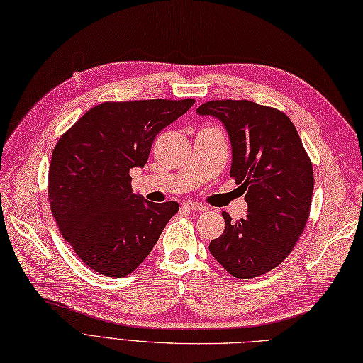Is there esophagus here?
<instances>
[{
  "instance_id": "obj_1",
  "label": "esophagus",
  "mask_w": 363,
  "mask_h": 363,
  "mask_svg": "<svg viewBox=\"0 0 363 363\" xmlns=\"http://www.w3.org/2000/svg\"><path fill=\"white\" fill-rule=\"evenodd\" d=\"M183 207L186 211H192V212H204L206 211V206L201 203H195V201H186L183 204Z\"/></svg>"
}]
</instances>
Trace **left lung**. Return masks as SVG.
I'll list each match as a JSON object with an SVG mask.
<instances>
[{
  "label": "left lung",
  "mask_w": 363,
  "mask_h": 363,
  "mask_svg": "<svg viewBox=\"0 0 363 363\" xmlns=\"http://www.w3.org/2000/svg\"><path fill=\"white\" fill-rule=\"evenodd\" d=\"M196 113L218 118L232 144L230 177L245 192L248 213L211 240L212 256L236 279H255L289 256L309 218L313 168L283 112L248 100H215Z\"/></svg>",
  "instance_id": "8db88e82"
}]
</instances>
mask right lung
Masks as SVG:
<instances>
[{
	"label": "right lung",
	"mask_w": 363,
	"mask_h": 363,
	"mask_svg": "<svg viewBox=\"0 0 363 363\" xmlns=\"http://www.w3.org/2000/svg\"><path fill=\"white\" fill-rule=\"evenodd\" d=\"M195 100L106 101L62 135L48 171V199L62 236L87 267L107 277L133 272L156 245L175 201L151 203L131 189L152 140Z\"/></svg>",
	"instance_id": "right-lung-1"
}]
</instances>
